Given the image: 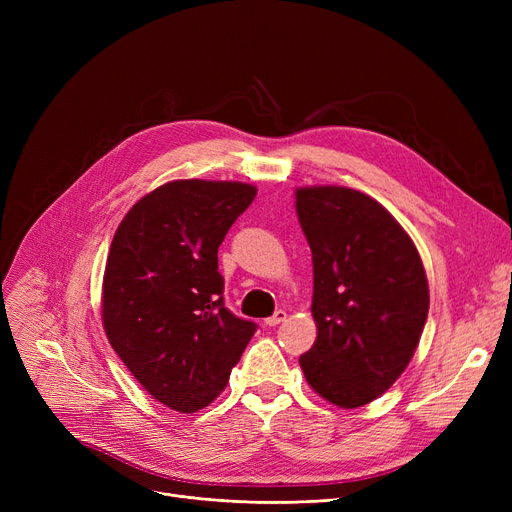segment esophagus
Wrapping results in <instances>:
<instances>
[{
	"instance_id": "esophagus-1",
	"label": "esophagus",
	"mask_w": 512,
	"mask_h": 512,
	"mask_svg": "<svg viewBox=\"0 0 512 512\" xmlns=\"http://www.w3.org/2000/svg\"><path fill=\"white\" fill-rule=\"evenodd\" d=\"M286 319V311H282V309H278L272 317H267L265 319V326H270V328H274V326H278V324H282V321Z\"/></svg>"
}]
</instances>
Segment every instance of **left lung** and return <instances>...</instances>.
I'll return each instance as SVG.
<instances>
[{"label": "left lung", "mask_w": 512, "mask_h": 512, "mask_svg": "<svg viewBox=\"0 0 512 512\" xmlns=\"http://www.w3.org/2000/svg\"><path fill=\"white\" fill-rule=\"evenodd\" d=\"M294 209L313 261L305 380L338 409L369 405L417 351L429 311L423 261L394 215L355 188L299 186Z\"/></svg>", "instance_id": "1"}]
</instances>
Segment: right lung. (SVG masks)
Returning <instances> with one entry per match:
<instances>
[{
  "instance_id": "obj_1",
  "label": "right lung",
  "mask_w": 512,
  "mask_h": 512,
  "mask_svg": "<svg viewBox=\"0 0 512 512\" xmlns=\"http://www.w3.org/2000/svg\"><path fill=\"white\" fill-rule=\"evenodd\" d=\"M257 195L234 180H172L134 203L107 253L101 324L157 402L195 413L222 394L255 334L222 301L218 249Z\"/></svg>"
}]
</instances>
